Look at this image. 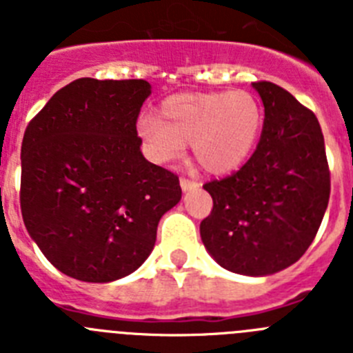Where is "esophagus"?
I'll return each mask as SVG.
<instances>
[{"mask_svg":"<svg viewBox=\"0 0 353 353\" xmlns=\"http://www.w3.org/2000/svg\"><path fill=\"white\" fill-rule=\"evenodd\" d=\"M180 185H182V191H194V189H198L201 183L198 182V180H192V179H180Z\"/></svg>","mask_w":353,"mask_h":353,"instance_id":"1","label":"esophagus"}]
</instances>
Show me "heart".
Here are the masks:
<instances>
[{"mask_svg":"<svg viewBox=\"0 0 353 353\" xmlns=\"http://www.w3.org/2000/svg\"><path fill=\"white\" fill-rule=\"evenodd\" d=\"M263 127V109L244 90L179 93L159 105V118L143 117L138 134L159 162L182 157L192 143L196 161L210 173H230L248 161Z\"/></svg>","mask_w":353,"mask_h":353,"instance_id":"heart-1","label":"heart"}]
</instances>
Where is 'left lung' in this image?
<instances>
[{"mask_svg": "<svg viewBox=\"0 0 353 353\" xmlns=\"http://www.w3.org/2000/svg\"><path fill=\"white\" fill-rule=\"evenodd\" d=\"M252 86L265 105L260 143L239 171L203 185L214 207L199 235L223 269L269 276L295 263L316 236L330 171L313 111L269 81Z\"/></svg>", "mask_w": 353, "mask_h": 353, "instance_id": "8db88e82", "label": "left lung"}]
</instances>
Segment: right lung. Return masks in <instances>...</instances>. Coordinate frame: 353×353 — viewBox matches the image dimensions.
<instances>
[{"mask_svg": "<svg viewBox=\"0 0 353 353\" xmlns=\"http://www.w3.org/2000/svg\"><path fill=\"white\" fill-rule=\"evenodd\" d=\"M143 79L81 77L49 99L21 146V212L43 256L67 276L109 283L150 256L182 198L179 176L143 157Z\"/></svg>", "mask_w": 353, "mask_h": 353, "instance_id": "add662e5", "label": "right lung"}]
</instances>
